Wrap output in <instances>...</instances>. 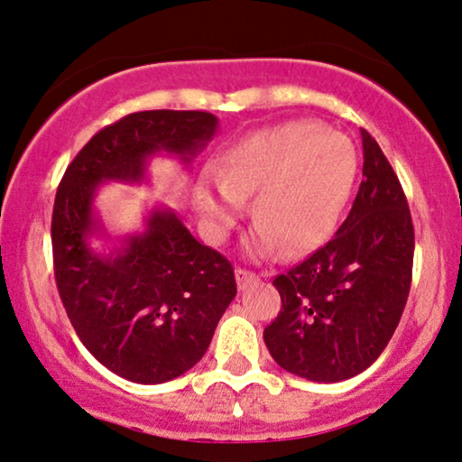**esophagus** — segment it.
Returning a JSON list of instances; mask_svg holds the SVG:
<instances>
[{
    "label": "esophagus",
    "instance_id": "1",
    "mask_svg": "<svg viewBox=\"0 0 462 462\" xmlns=\"http://www.w3.org/2000/svg\"><path fill=\"white\" fill-rule=\"evenodd\" d=\"M259 276L251 273V270H244V268L236 270V281H237V287H240V290H246V287L253 285Z\"/></svg>",
    "mask_w": 462,
    "mask_h": 462
}]
</instances>
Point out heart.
Masks as SVG:
<instances>
[{
  "mask_svg": "<svg viewBox=\"0 0 462 462\" xmlns=\"http://www.w3.org/2000/svg\"><path fill=\"white\" fill-rule=\"evenodd\" d=\"M359 177V153L350 138L313 121L259 129L233 143L218 172L197 183V208L205 229L222 240L254 194L257 222L248 248L270 257H302L330 240L348 208Z\"/></svg>",
  "mask_w": 462,
  "mask_h": 462,
  "instance_id": "b5f03b06",
  "label": "heart"
}]
</instances>
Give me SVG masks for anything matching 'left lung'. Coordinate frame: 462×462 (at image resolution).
<instances>
[{
    "label": "left lung",
    "mask_w": 462,
    "mask_h": 462,
    "mask_svg": "<svg viewBox=\"0 0 462 462\" xmlns=\"http://www.w3.org/2000/svg\"><path fill=\"white\" fill-rule=\"evenodd\" d=\"M363 181L348 218L311 257L279 274V316L263 330L273 359L313 383L372 365L402 318L415 231L398 175L363 129Z\"/></svg>",
    "instance_id": "1"
}]
</instances>
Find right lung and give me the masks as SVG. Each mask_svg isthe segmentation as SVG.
I'll list each match as a JSON object with an SVG mask.
<instances>
[{"label":"right lung","mask_w":462,"mask_h":462,"mask_svg":"<svg viewBox=\"0 0 462 462\" xmlns=\"http://www.w3.org/2000/svg\"><path fill=\"white\" fill-rule=\"evenodd\" d=\"M216 129L209 112H134L92 135L58 186L51 246L60 298L81 344L125 381L166 383L197 365L237 294L236 274L168 208L151 209L144 231L112 253H95L88 240L106 236L97 189L143 183L157 153L189 166Z\"/></svg>","instance_id":"add662e5"}]
</instances>
